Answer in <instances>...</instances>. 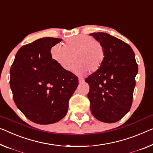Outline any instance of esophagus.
Returning a JSON list of instances; mask_svg holds the SVG:
<instances>
[{"label": "esophagus", "mask_w": 153, "mask_h": 153, "mask_svg": "<svg viewBox=\"0 0 153 153\" xmlns=\"http://www.w3.org/2000/svg\"><path fill=\"white\" fill-rule=\"evenodd\" d=\"M79 83H82V82H83V79L82 78H79Z\"/></svg>", "instance_id": "esophagus-1"}]
</instances>
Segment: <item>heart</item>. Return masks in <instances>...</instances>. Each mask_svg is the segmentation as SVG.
Wrapping results in <instances>:
<instances>
[{"label":"heart","instance_id":"b5f03b06","mask_svg":"<svg viewBox=\"0 0 153 153\" xmlns=\"http://www.w3.org/2000/svg\"><path fill=\"white\" fill-rule=\"evenodd\" d=\"M53 59L65 70H69L75 59L73 70L77 74H85L90 70H98L105 58V51L100 42L88 36H78L68 39L64 46L56 44L51 48Z\"/></svg>","mask_w":153,"mask_h":153}]
</instances>
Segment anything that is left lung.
<instances>
[{
    "mask_svg": "<svg viewBox=\"0 0 153 153\" xmlns=\"http://www.w3.org/2000/svg\"><path fill=\"white\" fill-rule=\"evenodd\" d=\"M90 35L105 51L102 65L85 80L90 88L91 112L99 121L114 123L123 118L132 105L138 72L135 53L128 44L107 33Z\"/></svg>",
    "mask_w": 153,
    "mask_h": 153,
    "instance_id": "left-lung-1",
    "label": "left lung"
}]
</instances>
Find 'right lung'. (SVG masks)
Here are the masks:
<instances>
[{
    "mask_svg": "<svg viewBox=\"0 0 153 153\" xmlns=\"http://www.w3.org/2000/svg\"><path fill=\"white\" fill-rule=\"evenodd\" d=\"M62 39L44 37L21 47L10 69L16 106L35 123H55L64 117L79 85L76 76L53 59L51 49Z\"/></svg>",
    "mask_w": 153,
    "mask_h": 153,
    "instance_id": "obj_1",
    "label": "right lung"
}]
</instances>
